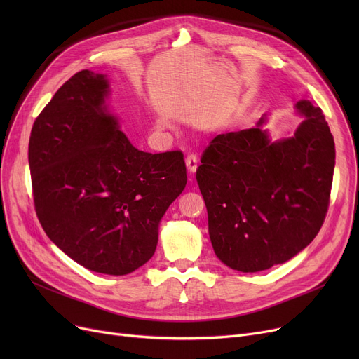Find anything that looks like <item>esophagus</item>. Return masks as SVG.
Here are the masks:
<instances>
[{"label":"esophagus","instance_id":"34e87169","mask_svg":"<svg viewBox=\"0 0 359 359\" xmlns=\"http://www.w3.org/2000/svg\"><path fill=\"white\" fill-rule=\"evenodd\" d=\"M184 163H186V167H187V172L194 175L196 172V168H198V157L195 154H187L186 158H184Z\"/></svg>","mask_w":359,"mask_h":359}]
</instances>
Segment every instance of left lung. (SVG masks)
<instances>
[{
	"label": "left lung",
	"mask_w": 359,
	"mask_h": 359,
	"mask_svg": "<svg viewBox=\"0 0 359 359\" xmlns=\"http://www.w3.org/2000/svg\"><path fill=\"white\" fill-rule=\"evenodd\" d=\"M306 121L294 137L272 142L255 128L217 135L203 151L196 180L218 259L240 272L284 263L307 248L325 222L334 141L320 107L295 106Z\"/></svg>",
	"instance_id": "8db88e82"
}]
</instances>
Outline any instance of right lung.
Returning <instances> with one entry per match:
<instances>
[{
  "label": "right lung",
  "mask_w": 359,
  "mask_h": 359,
  "mask_svg": "<svg viewBox=\"0 0 359 359\" xmlns=\"http://www.w3.org/2000/svg\"><path fill=\"white\" fill-rule=\"evenodd\" d=\"M107 94L103 74H74L33 123L29 165L46 236L90 271L126 275L153 257L160 219L187 177L182 151L129 142Z\"/></svg>",
  "instance_id": "right-lung-1"
}]
</instances>
